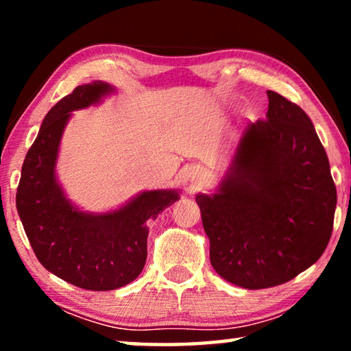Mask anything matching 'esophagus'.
<instances>
[{
  "label": "esophagus",
  "instance_id": "34e87169",
  "mask_svg": "<svg viewBox=\"0 0 351 351\" xmlns=\"http://www.w3.org/2000/svg\"><path fill=\"white\" fill-rule=\"evenodd\" d=\"M189 178L192 182H201L206 178V170L199 165H193L189 169Z\"/></svg>",
  "mask_w": 351,
  "mask_h": 351
}]
</instances>
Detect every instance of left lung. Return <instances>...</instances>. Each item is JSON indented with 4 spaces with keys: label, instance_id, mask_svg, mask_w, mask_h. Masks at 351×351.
<instances>
[{
    "label": "left lung",
    "instance_id": "1",
    "mask_svg": "<svg viewBox=\"0 0 351 351\" xmlns=\"http://www.w3.org/2000/svg\"><path fill=\"white\" fill-rule=\"evenodd\" d=\"M247 122L215 193H198L210 263L246 289L289 282L328 245L337 203L324 145L306 112L280 94Z\"/></svg>",
    "mask_w": 351,
    "mask_h": 351
}]
</instances>
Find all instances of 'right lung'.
I'll use <instances>...</instances> for the list:
<instances>
[{
    "instance_id": "add662e5",
    "label": "right lung",
    "mask_w": 351,
    "mask_h": 351,
    "mask_svg": "<svg viewBox=\"0 0 351 351\" xmlns=\"http://www.w3.org/2000/svg\"><path fill=\"white\" fill-rule=\"evenodd\" d=\"M114 86L94 80L77 86L47 112L26 154L16 210L45 268L74 287L111 291L132 283L145 266L148 219L180 199V190H145L105 213L83 212L66 198L56 175L60 141L73 111L97 105Z\"/></svg>"
}]
</instances>
